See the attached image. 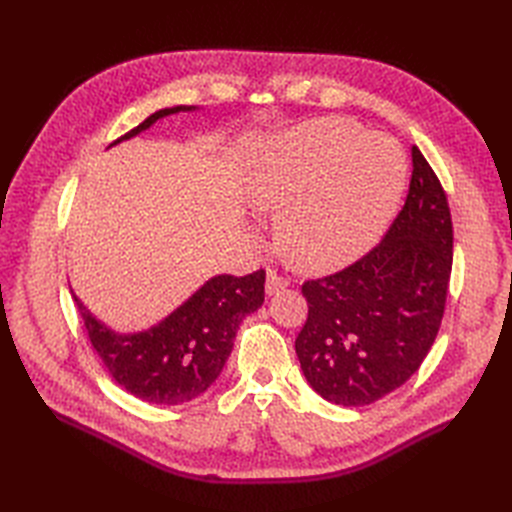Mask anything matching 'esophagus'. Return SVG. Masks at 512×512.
Instances as JSON below:
<instances>
[{
    "label": "esophagus",
    "instance_id": "obj_1",
    "mask_svg": "<svg viewBox=\"0 0 512 512\" xmlns=\"http://www.w3.org/2000/svg\"><path fill=\"white\" fill-rule=\"evenodd\" d=\"M288 284H290L288 277L280 275L275 269H269V271H267V292H269V294H275V292H280V290L288 288Z\"/></svg>",
    "mask_w": 512,
    "mask_h": 512
}]
</instances>
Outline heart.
Segmentation results:
<instances>
[{
  "mask_svg": "<svg viewBox=\"0 0 512 512\" xmlns=\"http://www.w3.org/2000/svg\"><path fill=\"white\" fill-rule=\"evenodd\" d=\"M406 175L393 138L344 119H316L275 138L254 158L245 194L280 211L277 243L294 267L329 273L382 235Z\"/></svg>",
  "mask_w": 512,
  "mask_h": 512,
  "instance_id": "obj_1",
  "label": "heart"
}]
</instances>
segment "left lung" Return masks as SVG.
<instances>
[{"label": "left lung", "instance_id": "left-lung-1", "mask_svg": "<svg viewBox=\"0 0 512 512\" xmlns=\"http://www.w3.org/2000/svg\"><path fill=\"white\" fill-rule=\"evenodd\" d=\"M451 269V209L412 147L410 190L384 239L350 267L301 286L307 320L294 350L309 386L356 408L410 380L436 342Z\"/></svg>", "mask_w": 512, "mask_h": 512}]
</instances>
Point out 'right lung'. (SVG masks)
<instances>
[{
    "label": "right lung",
    "mask_w": 512,
    "mask_h": 512,
    "mask_svg": "<svg viewBox=\"0 0 512 512\" xmlns=\"http://www.w3.org/2000/svg\"><path fill=\"white\" fill-rule=\"evenodd\" d=\"M179 111H192V106L162 108L115 143ZM265 275L260 269L243 277H211L168 318L134 335L113 333L76 297L74 303L91 346L121 389L149 404L177 406L205 393L220 376L241 320L265 301Z\"/></svg>",
    "instance_id": "obj_1"
}]
</instances>
